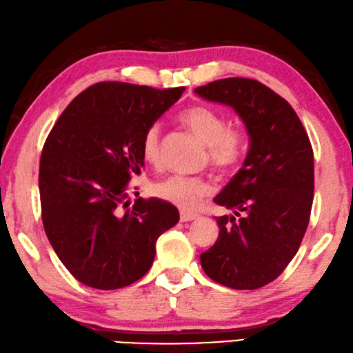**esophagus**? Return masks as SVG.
Here are the masks:
<instances>
[{"mask_svg": "<svg viewBox=\"0 0 353 353\" xmlns=\"http://www.w3.org/2000/svg\"><path fill=\"white\" fill-rule=\"evenodd\" d=\"M195 219H198V214H195V212L181 211V222H188V221H195Z\"/></svg>", "mask_w": 353, "mask_h": 353, "instance_id": "1", "label": "esophagus"}]
</instances>
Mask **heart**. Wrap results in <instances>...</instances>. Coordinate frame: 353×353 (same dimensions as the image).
Returning a JSON list of instances; mask_svg holds the SVG:
<instances>
[{
	"label": "heart",
	"mask_w": 353,
	"mask_h": 353,
	"mask_svg": "<svg viewBox=\"0 0 353 353\" xmlns=\"http://www.w3.org/2000/svg\"><path fill=\"white\" fill-rule=\"evenodd\" d=\"M190 132L210 147V160L219 170H227L236 165L245 155L246 136L240 128L228 126L222 113L205 105L185 108L179 117ZM160 125H152L145 129L141 141L143 160L150 165L160 163ZM211 183L206 179L174 174L152 183L150 192L160 200L182 210H193L203 198L211 193Z\"/></svg>",
	"instance_id": "heart-1"
}]
</instances>
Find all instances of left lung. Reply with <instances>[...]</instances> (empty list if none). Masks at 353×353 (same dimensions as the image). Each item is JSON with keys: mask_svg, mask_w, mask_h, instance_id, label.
Masks as SVG:
<instances>
[{"mask_svg": "<svg viewBox=\"0 0 353 353\" xmlns=\"http://www.w3.org/2000/svg\"><path fill=\"white\" fill-rule=\"evenodd\" d=\"M195 92L232 107L250 150L214 198L235 216L216 217L219 238L200 256L206 275L232 290H257L286 269L299 250L314 201V150L285 99L250 78H224Z\"/></svg>", "mask_w": 353, "mask_h": 353, "instance_id": "obj_1", "label": "left lung"}]
</instances>
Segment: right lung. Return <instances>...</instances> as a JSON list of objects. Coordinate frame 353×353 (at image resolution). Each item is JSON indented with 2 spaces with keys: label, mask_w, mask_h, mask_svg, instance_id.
Here are the masks:
<instances>
[{
  "label": "right lung",
  "mask_w": 353,
  "mask_h": 353,
  "mask_svg": "<svg viewBox=\"0 0 353 353\" xmlns=\"http://www.w3.org/2000/svg\"><path fill=\"white\" fill-rule=\"evenodd\" d=\"M185 88L121 81L92 84L70 102L44 142L39 198L48 240L67 270L96 290L125 288L150 270L163 232L179 211L128 190L141 174L143 132Z\"/></svg>",
  "instance_id": "add662e5"
}]
</instances>
